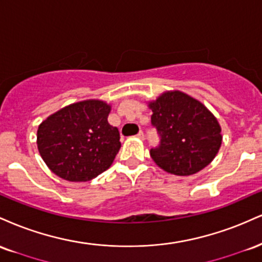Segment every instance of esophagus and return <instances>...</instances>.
I'll return each mask as SVG.
<instances>
[{
	"label": "esophagus",
	"mask_w": 262,
	"mask_h": 262,
	"mask_svg": "<svg viewBox=\"0 0 262 262\" xmlns=\"http://www.w3.org/2000/svg\"><path fill=\"white\" fill-rule=\"evenodd\" d=\"M137 137H138V138H141V140H143V138H144V134H143V131H140V132H138V134H137Z\"/></svg>",
	"instance_id": "esophagus-1"
}]
</instances>
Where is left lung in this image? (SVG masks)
I'll use <instances>...</instances> for the list:
<instances>
[{
  "instance_id": "left-lung-1",
  "label": "left lung",
  "mask_w": 262,
  "mask_h": 262,
  "mask_svg": "<svg viewBox=\"0 0 262 262\" xmlns=\"http://www.w3.org/2000/svg\"><path fill=\"white\" fill-rule=\"evenodd\" d=\"M158 146L149 150L156 164L175 175L207 167L222 143L221 126L210 110L183 92H167L149 104Z\"/></svg>"
}]
</instances>
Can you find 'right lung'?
<instances>
[{
	"label": "right lung",
	"instance_id": "1",
	"mask_svg": "<svg viewBox=\"0 0 262 262\" xmlns=\"http://www.w3.org/2000/svg\"><path fill=\"white\" fill-rule=\"evenodd\" d=\"M110 106L85 100L52 114L38 128V149L50 170L69 181H88L113 164L121 142L107 122Z\"/></svg>",
	"mask_w": 262,
	"mask_h": 262
}]
</instances>
